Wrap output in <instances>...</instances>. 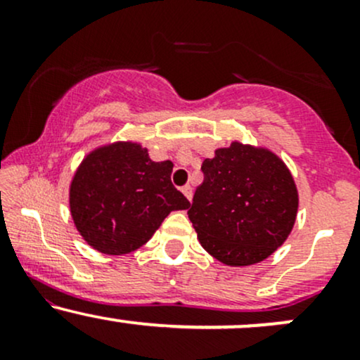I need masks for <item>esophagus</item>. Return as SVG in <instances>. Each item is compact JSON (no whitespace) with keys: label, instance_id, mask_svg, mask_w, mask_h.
Wrapping results in <instances>:
<instances>
[{"label":"esophagus","instance_id":"1","mask_svg":"<svg viewBox=\"0 0 360 360\" xmlns=\"http://www.w3.org/2000/svg\"><path fill=\"white\" fill-rule=\"evenodd\" d=\"M181 191H183V194L186 198H188L189 201H191V198H193V188L189 184H186V186H183V189H181Z\"/></svg>","mask_w":360,"mask_h":360}]
</instances>
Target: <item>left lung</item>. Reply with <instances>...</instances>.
<instances>
[{"label":"left lung","instance_id":"1","mask_svg":"<svg viewBox=\"0 0 360 360\" xmlns=\"http://www.w3.org/2000/svg\"><path fill=\"white\" fill-rule=\"evenodd\" d=\"M205 179L188 217L201 247L233 267L262 262L286 242L298 214V189L284 160L266 147L233 140L205 159Z\"/></svg>","mask_w":360,"mask_h":360}]
</instances>
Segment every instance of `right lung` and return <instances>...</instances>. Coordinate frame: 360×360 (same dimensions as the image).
I'll use <instances>...</instances> for the list:
<instances>
[{
    "mask_svg": "<svg viewBox=\"0 0 360 360\" xmlns=\"http://www.w3.org/2000/svg\"><path fill=\"white\" fill-rule=\"evenodd\" d=\"M171 172V160L154 162L139 142L120 140L93 148L69 186L74 226L101 254L140 249L169 213L191 205L172 186Z\"/></svg>",
    "mask_w": 360,
    "mask_h": 360,
    "instance_id": "right-lung-1",
    "label": "right lung"
}]
</instances>
